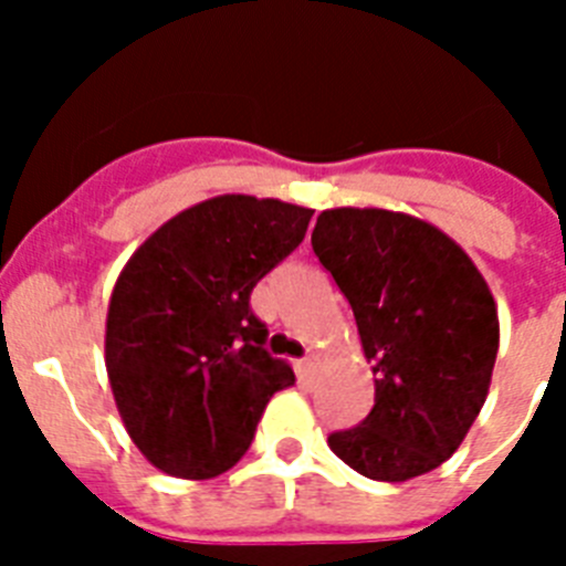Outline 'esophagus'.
Returning <instances> with one entry per match:
<instances>
[{
  "label": "esophagus",
  "instance_id": "obj_1",
  "mask_svg": "<svg viewBox=\"0 0 566 566\" xmlns=\"http://www.w3.org/2000/svg\"><path fill=\"white\" fill-rule=\"evenodd\" d=\"M314 371H317V357H314V354L300 359V374H303V379H312Z\"/></svg>",
  "mask_w": 566,
  "mask_h": 566
}]
</instances>
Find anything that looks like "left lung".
<instances>
[{
  "label": "left lung",
  "mask_w": 566,
  "mask_h": 566,
  "mask_svg": "<svg viewBox=\"0 0 566 566\" xmlns=\"http://www.w3.org/2000/svg\"><path fill=\"white\" fill-rule=\"evenodd\" d=\"M312 249L345 294L374 365V408L328 437L377 482L422 476L476 422L499 352L488 283L444 232L388 209H326Z\"/></svg>",
  "instance_id": "obj_1"
}]
</instances>
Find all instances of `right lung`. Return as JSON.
Masks as SVG:
<instances>
[{
  "instance_id": "1",
  "label": "right lung",
  "mask_w": 566,
  "mask_h": 566,
  "mask_svg": "<svg viewBox=\"0 0 566 566\" xmlns=\"http://www.w3.org/2000/svg\"><path fill=\"white\" fill-rule=\"evenodd\" d=\"M314 209L221 195L184 209L129 258L107 312L109 385L158 470L212 479L252 444L269 399L294 382L263 348L249 297L306 238Z\"/></svg>"
}]
</instances>
